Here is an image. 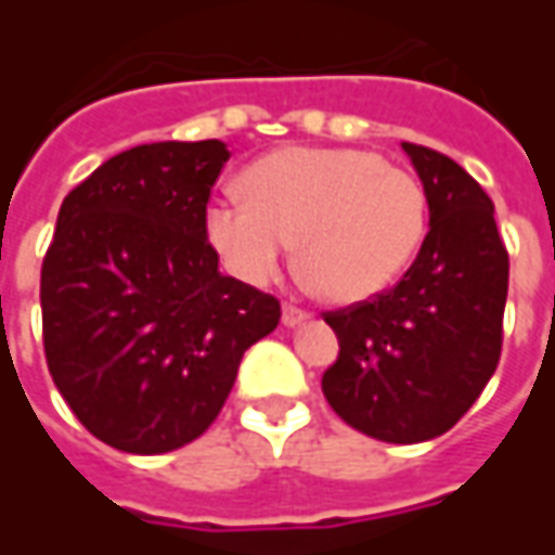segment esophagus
Returning <instances> with one entry per match:
<instances>
[{"instance_id": "34e87169", "label": "esophagus", "mask_w": 555, "mask_h": 555, "mask_svg": "<svg viewBox=\"0 0 555 555\" xmlns=\"http://www.w3.org/2000/svg\"><path fill=\"white\" fill-rule=\"evenodd\" d=\"M302 321H309V312H306V309L294 306V302H285V306H282V324H285V326H300Z\"/></svg>"}]
</instances>
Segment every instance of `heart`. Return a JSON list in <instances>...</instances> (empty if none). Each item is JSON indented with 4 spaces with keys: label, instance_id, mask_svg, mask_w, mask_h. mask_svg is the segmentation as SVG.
<instances>
[{
    "label": "heart",
    "instance_id": "b5f03b06",
    "mask_svg": "<svg viewBox=\"0 0 555 555\" xmlns=\"http://www.w3.org/2000/svg\"><path fill=\"white\" fill-rule=\"evenodd\" d=\"M241 186L243 198H219L205 214L219 261L267 285L297 243L302 282L336 306L384 294L428 225L422 181L365 147H282L255 159Z\"/></svg>",
    "mask_w": 555,
    "mask_h": 555
}]
</instances>
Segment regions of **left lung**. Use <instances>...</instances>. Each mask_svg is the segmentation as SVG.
I'll use <instances>...</instances> for the list:
<instances>
[{
  "label": "left lung",
  "instance_id": "1",
  "mask_svg": "<svg viewBox=\"0 0 555 555\" xmlns=\"http://www.w3.org/2000/svg\"><path fill=\"white\" fill-rule=\"evenodd\" d=\"M401 147L428 195L430 229L396 288L324 314L338 360L321 389L350 428L408 446L446 434L496 372L508 253L476 178L434 147Z\"/></svg>",
  "mask_w": 555,
  "mask_h": 555
}]
</instances>
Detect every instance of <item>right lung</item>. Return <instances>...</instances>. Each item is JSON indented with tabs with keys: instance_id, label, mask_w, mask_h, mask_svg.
Wrapping results in <instances>:
<instances>
[{
	"instance_id": "obj_1",
	"label": "right lung",
	"mask_w": 555,
	"mask_h": 555,
	"mask_svg": "<svg viewBox=\"0 0 555 555\" xmlns=\"http://www.w3.org/2000/svg\"><path fill=\"white\" fill-rule=\"evenodd\" d=\"M219 139L151 142L74 186L41 267L43 353L86 428L130 454L202 437L246 348L276 330V297L219 273L205 237Z\"/></svg>"
}]
</instances>
